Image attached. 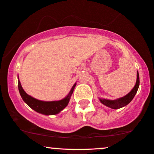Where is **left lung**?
<instances>
[{
	"label": "left lung",
	"mask_w": 154,
	"mask_h": 154,
	"mask_svg": "<svg viewBox=\"0 0 154 154\" xmlns=\"http://www.w3.org/2000/svg\"><path fill=\"white\" fill-rule=\"evenodd\" d=\"M139 86H140V76H139V73L137 71V81L134 87L132 88V90L130 91L128 94L125 96L123 97L119 98L115 100H106V99L100 98V101L101 103L104 104L105 106L109 107V108L113 109H118L122 107L126 106V105L129 104V103L132 100L134 97L137 92Z\"/></svg>",
	"instance_id": "1"
}]
</instances>
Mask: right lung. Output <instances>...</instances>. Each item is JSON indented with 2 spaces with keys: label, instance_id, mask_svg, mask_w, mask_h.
Instances as JSON below:
<instances>
[{
  "label": "right lung",
  "instance_id": "obj_1",
  "mask_svg": "<svg viewBox=\"0 0 154 154\" xmlns=\"http://www.w3.org/2000/svg\"><path fill=\"white\" fill-rule=\"evenodd\" d=\"M76 84L73 85L72 88L69 92L66 97L62 99V100L59 101H52V102H44L32 97L26 94L21 85L20 80H18V88L21 97L24 102L28 105L29 107L36 111L38 113H42L44 115H55L57 114L62 111L67 105H68L69 100H70L71 96L72 95L73 90L75 87Z\"/></svg>",
  "mask_w": 154,
  "mask_h": 154
}]
</instances>
